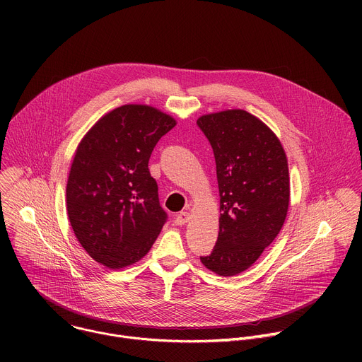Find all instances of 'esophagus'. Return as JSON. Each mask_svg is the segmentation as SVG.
Masks as SVG:
<instances>
[{"instance_id": "34e87169", "label": "esophagus", "mask_w": 362, "mask_h": 362, "mask_svg": "<svg viewBox=\"0 0 362 362\" xmlns=\"http://www.w3.org/2000/svg\"><path fill=\"white\" fill-rule=\"evenodd\" d=\"M189 221H190V214H189V212H180V214H177L176 218H175V223L179 225V226L186 225Z\"/></svg>"}]
</instances>
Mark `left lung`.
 Wrapping results in <instances>:
<instances>
[{
	"label": "left lung",
	"instance_id": "1",
	"mask_svg": "<svg viewBox=\"0 0 362 362\" xmlns=\"http://www.w3.org/2000/svg\"><path fill=\"white\" fill-rule=\"evenodd\" d=\"M221 196L219 235L202 264L219 276L250 268L281 232L289 208L288 159L278 136L240 109L203 115Z\"/></svg>",
	"mask_w": 362,
	"mask_h": 362
}]
</instances>
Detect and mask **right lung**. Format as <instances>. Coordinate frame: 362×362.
I'll return each instance as SVG.
<instances>
[{
  "instance_id": "right-lung-1",
  "label": "right lung",
  "mask_w": 362,
  "mask_h": 362,
  "mask_svg": "<svg viewBox=\"0 0 362 362\" xmlns=\"http://www.w3.org/2000/svg\"><path fill=\"white\" fill-rule=\"evenodd\" d=\"M176 120L147 105H124L101 116L80 140L66 203L74 235L109 269L139 262L159 236L166 214L150 154Z\"/></svg>"
}]
</instances>
